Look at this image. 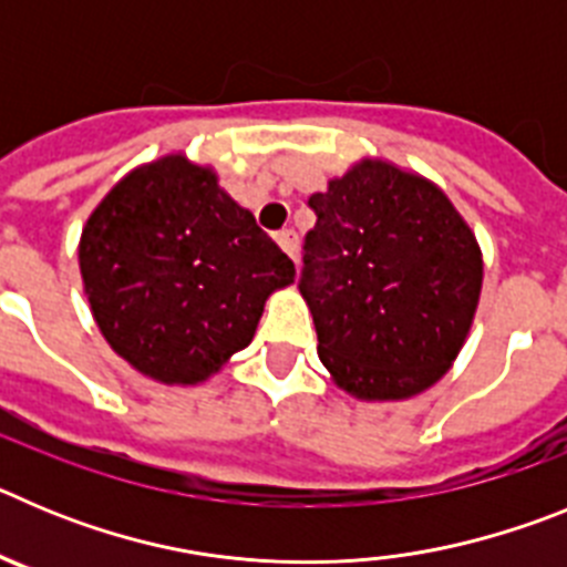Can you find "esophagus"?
Returning <instances> with one entry per match:
<instances>
[{
	"label": "esophagus",
	"instance_id": "esophagus-1",
	"mask_svg": "<svg viewBox=\"0 0 567 567\" xmlns=\"http://www.w3.org/2000/svg\"><path fill=\"white\" fill-rule=\"evenodd\" d=\"M275 240H278V247L284 249L289 258L298 260V235H295L292 229H284V233H278L275 235Z\"/></svg>",
	"mask_w": 567,
	"mask_h": 567
}]
</instances>
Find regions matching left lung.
Masks as SVG:
<instances>
[{
    "mask_svg": "<svg viewBox=\"0 0 567 567\" xmlns=\"http://www.w3.org/2000/svg\"><path fill=\"white\" fill-rule=\"evenodd\" d=\"M300 295L320 363L358 400L432 389L463 349L483 252L449 195L383 158H360L315 193Z\"/></svg>",
    "mask_w": 567,
    "mask_h": 567,
    "instance_id": "obj_1",
    "label": "left lung"
}]
</instances>
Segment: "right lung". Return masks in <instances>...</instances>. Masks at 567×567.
I'll use <instances>...</instances> for the list:
<instances>
[{"mask_svg":"<svg viewBox=\"0 0 567 567\" xmlns=\"http://www.w3.org/2000/svg\"><path fill=\"white\" fill-rule=\"evenodd\" d=\"M90 312L115 354L164 385H195L249 346L295 264L213 167L169 153L130 169L79 240Z\"/></svg>","mask_w":567,"mask_h":567,"instance_id":"add662e5","label":"right lung"}]
</instances>
